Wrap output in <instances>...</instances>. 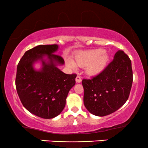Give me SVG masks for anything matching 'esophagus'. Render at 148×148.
<instances>
[{
    "instance_id": "34e87169",
    "label": "esophagus",
    "mask_w": 148,
    "mask_h": 148,
    "mask_svg": "<svg viewBox=\"0 0 148 148\" xmlns=\"http://www.w3.org/2000/svg\"><path fill=\"white\" fill-rule=\"evenodd\" d=\"M76 82H77V83L81 82V76H79V75L76 76Z\"/></svg>"
}]
</instances>
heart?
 <instances>
[{"label":"heart","instance_id":"obj_1","mask_svg":"<svg viewBox=\"0 0 148 148\" xmlns=\"http://www.w3.org/2000/svg\"><path fill=\"white\" fill-rule=\"evenodd\" d=\"M108 57L103 54V50H93L87 52H81L75 56L74 62L67 60V64L71 67L76 65L81 67H86V72L90 75H96L106 67Z\"/></svg>","mask_w":148,"mask_h":148}]
</instances>
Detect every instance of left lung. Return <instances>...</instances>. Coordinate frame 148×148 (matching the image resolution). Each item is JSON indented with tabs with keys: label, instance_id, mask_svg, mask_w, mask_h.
I'll use <instances>...</instances> for the list:
<instances>
[{
	"label": "left lung",
	"instance_id": "obj_1",
	"mask_svg": "<svg viewBox=\"0 0 148 148\" xmlns=\"http://www.w3.org/2000/svg\"><path fill=\"white\" fill-rule=\"evenodd\" d=\"M133 82L130 58L123 51L115 54L113 60L90 79H84V102L92 114L105 116L116 111L127 101Z\"/></svg>",
	"mask_w": 148,
	"mask_h": 148
}]
</instances>
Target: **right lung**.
I'll return each mask as SVG.
<instances>
[{"label": "right lung", "instance_id": "add662e5", "mask_svg": "<svg viewBox=\"0 0 148 148\" xmlns=\"http://www.w3.org/2000/svg\"><path fill=\"white\" fill-rule=\"evenodd\" d=\"M58 48L57 45H39L27 51L16 69L15 84L22 104L42 118L51 119L60 114L69 90L76 83V74H64L56 67V63L64 64V59L53 53ZM45 55L48 56V63L43 60ZM37 60L43 63V68L38 72L32 67Z\"/></svg>", "mask_w": 148, "mask_h": 148}]
</instances>
